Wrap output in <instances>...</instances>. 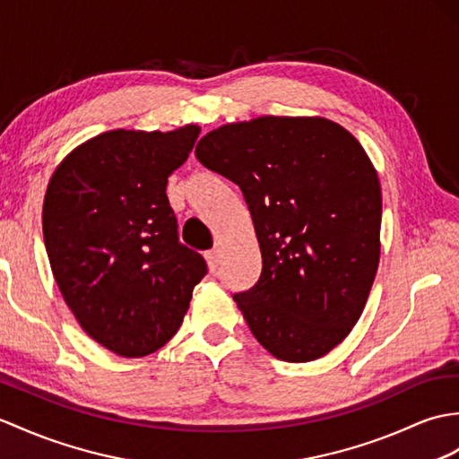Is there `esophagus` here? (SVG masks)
I'll list each match as a JSON object with an SVG mask.
<instances>
[{
  "label": "esophagus",
  "mask_w": 459,
  "mask_h": 459,
  "mask_svg": "<svg viewBox=\"0 0 459 459\" xmlns=\"http://www.w3.org/2000/svg\"><path fill=\"white\" fill-rule=\"evenodd\" d=\"M205 258H207V264H209V270H211V273H215L217 270H219V250H209L207 254H205Z\"/></svg>",
  "instance_id": "1"
}]
</instances>
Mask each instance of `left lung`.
<instances>
[{
  "mask_svg": "<svg viewBox=\"0 0 459 459\" xmlns=\"http://www.w3.org/2000/svg\"><path fill=\"white\" fill-rule=\"evenodd\" d=\"M195 156L240 187L252 215L262 273L232 297L255 340L295 364L328 354L379 264L381 187L364 148L323 117H258L207 133Z\"/></svg>",
  "mask_w": 459,
  "mask_h": 459,
  "instance_id": "left-lung-1",
  "label": "left lung"
}]
</instances>
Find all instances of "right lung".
Instances as JSON below:
<instances>
[{
	"mask_svg": "<svg viewBox=\"0 0 459 459\" xmlns=\"http://www.w3.org/2000/svg\"><path fill=\"white\" fill-rule=\"evenodd\" d=\"M197 125L90 138L52 174L42 232L58 290L95 342L123 358L162 348L184 321L204 255L178 238L166 195Z\"/></svg>",
	"mask_w": 459,
	"mask_h": 459,
	"instance_id": "1",
	"label": "right lung"
}]
</instances>
